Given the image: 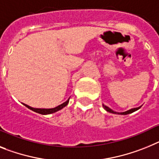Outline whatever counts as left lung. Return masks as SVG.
<instances>
[{
	"label": "left lung",
	"mask_w": 159,
	"mask_h": 159,
	"mask_svg": "<svg viewBox=\"0 0 159 159\" xmlns=\"http://www.w3.org/2000/svg\"><path fill=\"white\" fill-rule=\"evenodd\" d=\"M102 107H103V108H104L107 111H108V112H110V113H113V114H118V115H128V114H130V113L134 112V111H137L138 109L140 108V107H141V106L138 107H134V108L129 109V110L126 111H124V112H117V111H113L112 109H111L110 107H108L106 106V105H104V104H102Z\"/></svg>",
	"instance_id": "obj_1"
}]
</instances>
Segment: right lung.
<instances>
[{
    "instance_id": "obj_1",
    "label": "right lung",
    "mask_w": 159,
    "mask_h": 159,
    "mask_svg": "<svg viewBox=\"0 0 159 159\" xmlns=\"http://www.w3.org/2000/svg\"><path fill=\"white\" fill-rule=\"evenodd\" d=\"M69 102V98L67 100V101H65V102H63L62 104L56 107H53V108H34V107H32L29 106V105L27 104H25V103H22V104H23L24 106H26L27 108L30 109L31 111H34V112L39 113V114L49 115V114H52V113L57 112V111H58L64 108L65 106H67Z\"/></svg>"
}]
</instances>
